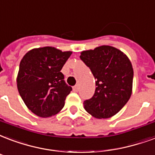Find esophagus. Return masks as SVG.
Masks as SVG:
<instances>
[{"mask_svg": "<svg viewBox=\"0 0 155 155\" xmlns=\"http://www.w3.org/2000/svg\"><path fill=\"white\" fill-rule=\"evenodd\" d=\"M73 90H74V92H78V90H79V85L76 84V85L74 86L73 87Z\"/></svg>", "mask_w": 155, "mask_h": 155, "instance_id": "34e87169", "label": "esophagus"}]
</instances>
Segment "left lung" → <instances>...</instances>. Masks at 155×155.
<instances>
[{
	"mask_svg": "<svg viewBox=\"0 0 155 155\" xmlns=\"http://www.w3.org/2000/svg\"><path fill=\"white\" fill-rule=\"evenodd\" d=\"M80 59L97 80L95 93L92 98L84 101V109L96 119L114 116L132 95V62L124 52L110 45L82 51Z\"/></svg>",
	"mask_w": 155,
	"mask_h": 155,
	"instance_id": "obj_1",
	"label": "left lung"
}]
</instances>
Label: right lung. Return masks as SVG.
Listing matches in <instances>:
<instances>
[{
	"label": "right lung",
	"mask_w": 155,
	"mask_h": 155,
	"mask_svg": "<svg viewBox=\"0 0 155 155\" xmlns=\"http://www.w3.org/2000/svg\"><path fill=\"white\" fill-rule=\"evenodd\" d=\"M71 51L51 46L35 48L23 56L17 75V87L31 111L41 118L55 115L63 108L72 90L61 72Z\"/></svg>",
	"instance_id": "right-lung-1"
}]
</instances>
